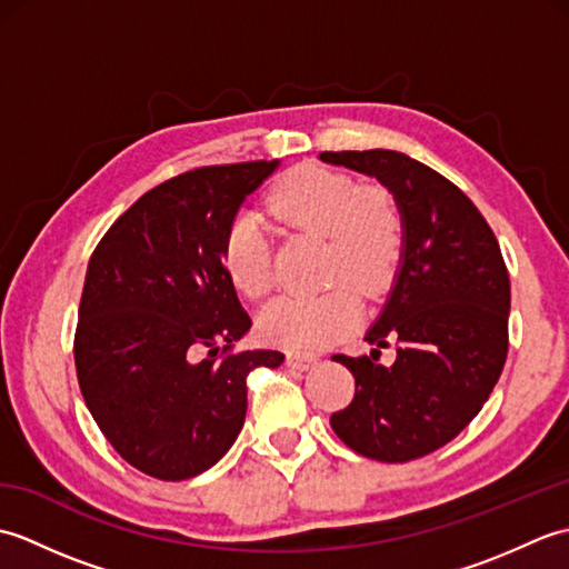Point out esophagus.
Wrapping results in <instances>:
<instances>
[{
    "label": "esophagus",
    "mask_w": 569,
    "mask_h": 569,
    "mask_svg": "<svg viewBox=\"0 0 569 569\" xmlns=\"http://www.w3.org/2000/svg\"><path fill=\"white\" fill-rule=\"evenodd\" d=\"M286 365H288V367H293V369L306 371V369H310V367H316V365H318V357H316V355H298V352H288V357H286Z\"/></svg>",
    "instance_id": "34e87169"
}]
</instances>
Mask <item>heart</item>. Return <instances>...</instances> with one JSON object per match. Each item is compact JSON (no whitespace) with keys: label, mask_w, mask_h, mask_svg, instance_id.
<instances>
[{"label":"heart","mask_w":569,"mask_h":569,"mask_svg":"<svg viewBox=\"0 0 569 569\" xmlns=\"http://www.w3.org/2000/svg\"><path fill=\"white\" fill-rule=\"evenodd\" d=\"M271 212L286 224L320 234L325 281H337L318 296H283L263 308L259 330L291 352H318L340 340L359 320V298L383 293L393 281L406 247V224L389 192L359 188L355 178L320 166H300L271 188ZM222 266L237 291L259 300L273 288L266 227L253 212H239L227 224Z\"/></svg>","instance_id":"obj_1"}]
</instances>
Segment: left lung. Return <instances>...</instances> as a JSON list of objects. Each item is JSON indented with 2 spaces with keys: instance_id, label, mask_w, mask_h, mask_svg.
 Returning <instances> with one entry per match:
<instances>
[{
  "instance_id": "left-lung-1",
  "label": "left lung",
  "mask_w": 569,
  "mask_h": 569,
  "mask_svg": "<svg viewBox=\"0 0 569 569\" xmlns=\"http://www.w3.org/2000/svg\"><path fill=\"white\" fill-rule=\"evenodd\" d=\"M393 192L406 247L391 296L365 340L396 345L391 367L337 355L355 398L330 426L379 462L426 457L462 432L497 386L509 352L511 283L499 241L462 190L406 153L322 151Z\"/></svg>"
}]
</instances>
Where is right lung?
Returning <instances> with one entry per match:
<instances>
[{"label": "right lung", "mask_w": 569, "mask_h": 569, "mask_svg": "<svg viewBox=\"0 0 569 569\" xmlns=\"http://www.w3.org/2000/svg\"><path fill=\"white\" fill-rule=\"evenodd\" d=\"M276 166L166 180L90 257L72 347L80 391L114 450L153 479L183 481L222 459L244 426L249 371L283 361L273 349L232 352L251 320L222 266L227 224Z\"/></svg>", "instance_id": "obj_1"}]
</instances>
